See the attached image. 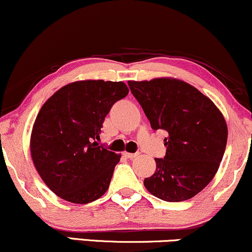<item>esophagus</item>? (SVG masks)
Returning <instances> with one entry per match:
<instances>
[{"mask_svg":"<svg viewBox=\"0 0 252 252\" xmlns=\"http://www.w3.org/2000/svg\"><path fill=\"white\" fill-rule=\"evenodd\" d=\"M124 156H125L126 158H128V159H133V158H135V157H138V156H139V152H135V153H128V152H125V153H124Z\"/></svg>","mask_w":252,"mask_h":252,"instance_id":"34e87169","label":"esophagus"}]
</instances>
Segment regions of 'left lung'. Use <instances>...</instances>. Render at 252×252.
<instances>
[{"mask_svg":"<svg viewBox=\"0 0 252 252\" xmlns=\"http://www.w3.org/2000/svg\"><path fill=\"white\" fill-rule=\"evenodd\" d=\"M153 129H164L166 155L145 178L150 193L165 202L190 199L214 179L225 152L227 126L208 96L174 78L128 81Z\"/></svg>","mask_w":252,"mask_h":252,"instance_id":"left-lung-1","label":"left lung"}]
</instances>
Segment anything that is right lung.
Returning a JSON list of instances; mask_svg holds the SVG:
<instances>
[{
    "label": "right lung",
    "mask_w": 252,
    "mask_h": 252,
    "mask_svg": "<svg viewBox=\"0 0 252 252\" xmlns=\"http://www.w3.org/2000/svg\"><path fill=\"white\" fill-rule=\"evenodd\" d=\"M128 92L121 81L82 80L61 87L43 103L32 129L31 153L56 196L87 204L107 191L121 156L95 139L113 103Z\"/></svg>",
    "instance_id": "right-lung-1"
}]
</instances>
